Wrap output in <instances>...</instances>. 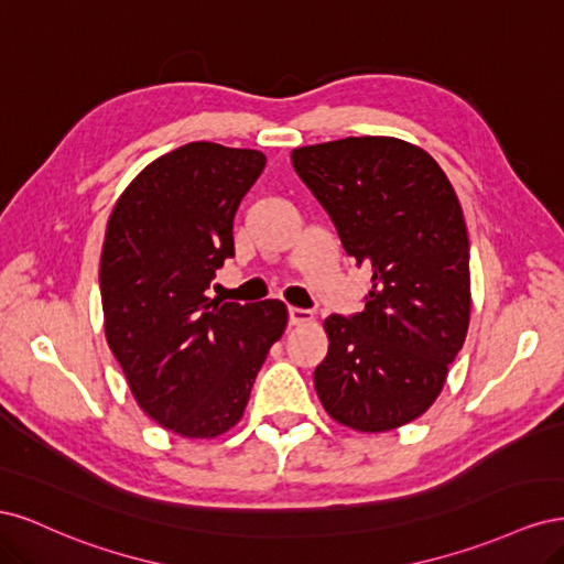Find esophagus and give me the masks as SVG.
Wrapping results in <instances>:
<instances>
[{
	"mask_svg": "<svg viewBox=\"0 0 564 564\" xmlns=\"http://www.w3.org/2000/svg\"><path fill=\"white\" fill-rule=\"evenodd\" d=\"M313 322V313L305 311V308H289V324H294V327H299V324H308Z\"/></svg>",
	"mask_w": 564,
	"mask_h": 564,
	"instance_id": "obj_1",
	"label": "esophagus"
}]
</instances>
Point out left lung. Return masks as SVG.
Masks as SVG:
<instances>
[{"instance_id": "left-lung-1", "label": "left lung", "mask_w": 564, "mask_h": 564, "mask_svg": "<svg viewBox=\"0 0 564 564\" xmlns=\"http://www.w3.org/2000/svg\"><path fill=\"white\" fill-rule=\"evenodd\" d=\"M292 164L357 268L371 270L365 311L329 315L315 369L327 414L360 433L419 419L447 381L470 322L464 212L440 164L390 135L305 145Z\"/></svg>"}]
</instances>
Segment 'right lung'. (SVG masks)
I'll return each instance as SVG.
<instances>
[{
	"instance_id": "obj_1",
	"label": "right lung",
	"mask_w": 564,
	"mask_h": 564,
	"mask_svg": "<svg viewBox=\"0 0 564 564\" xmlns=\"http://www.w3.org/2000/svg\"><path fill=\"white\" fill-rule=\"evenodd\" d=\"M259 150L187 143L150 162L115 202L100 251L112 355L143 412L212 440L242 419L286 305L220 303L207 289L235 253L232 218L261 176Z\"/></svg>"
}]
</instances>
